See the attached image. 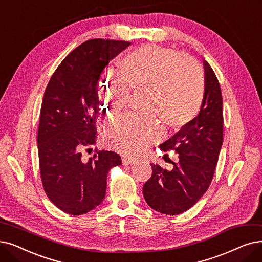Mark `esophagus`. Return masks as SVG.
<instances>
[{
	"mask_svg": "<svg viewBox=\"0 0 262 262\" xmlns=\"http://www.w3.org/2000/svg\"><path fill=\"white\" fill-rule=\"evenodd\" d=\"M135 162H137V159L129 158V157H123V158H122V164H123V165H127V164H134Z\"/></svg>",
	"mask_w": 262,
	"mask_h": 262,
	"instance_id": "1",
	"label": "esophagus"
}]
</instances>
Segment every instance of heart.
Masks as SVG:
<instances>
[{
    "instance_id": "b5f03b06",
    "label": "heart",
    "mask_w": 262,
    "mask_h": 262,
    "mask_svg": "<svg viewBox=\"0 0 262 262\" xmlns=\"http://www.w3.org/2000/svg\"><path fill=\"white\" fill-rule=\"evenodd\" d=\"M120 69L121 74L107 69L100 78L98 98L105 111H122L131 89L147 91L146 112L156 114L172 130L186 127L200 112L204 73L194 60L181 52L143 45L123 57ZM154 114L128 113L110 119L104 125V139L123 155L141 156L162 135Z\"/></svg>"
}]
</instances>
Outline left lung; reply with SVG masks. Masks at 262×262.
I'll list each match as a JSON object with an SVG mask.
<instances>
[{
    "label": "left lung",
    "mask_w": 262,
    "mask_h": 262,
    "mask_svg": "<svg viewBox=\"0 0 262 262\" xmlns=\"http://www.w3.org/2000/svg\"><path fill=\"white\" fill-rule=\"evenodd\" d=\"M203 64L205 92L200 113L160 145L164 151L175 150L180 160L172 162V171L151 163V177L143 187L146 202L162 214H182L201 199L211 185L222 149L224 115L221 85L211 66L206 61Z\"/></svg>",
    "instance_id": "1"
}]
</instances>
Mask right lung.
<instances>
[{"mask_svg": "<svg viewBox=\"0 0 262 262\" xmlns=\"http://www.w3.org/2000/svg\"><path fill=\"white\" fill-rule=\"evenodd\" d=\"M130 44L85 41L61 62L46 87L37 132L40 179L49 200L64 213L82 215L101 204L108 171L121 164L114 151L96 148L88 160L81 151L96 143L101 73Z\"/></svg>", "mask_w": 262, "mask_h": 262, "instance_id": "obj_1", "label": "right lung"}]
</instances>
